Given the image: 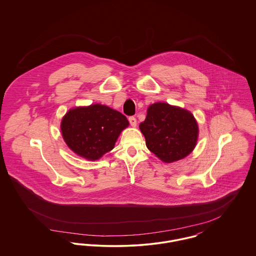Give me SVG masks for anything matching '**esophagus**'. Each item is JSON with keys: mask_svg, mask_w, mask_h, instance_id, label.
Segmentation results:
<instances>
[{"mask_svg": "<svg viewBox=\"0 0 256 256\" xmlns=\"http://www.w3.org/2000/svg\"><path fill=\"white\" fill-rule=\"evenodd\" d=\"M128 121H130V126H134V128L136 126L137 121H136V118H135V117H134V116L130 117V118H128Z\"/></svg>", "mask_w": 256, "mask_h": 256, "instance_id": "esophagus-1", "label": "esophagus"}]
</instances>
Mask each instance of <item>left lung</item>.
<instances>
[{"instance_id":"8db88e82","label":"left lung","mask_w":256,"mask_h":256,"mask_svg":"<svg viewBox=\"0 0 256 256\" xmlns=\"http://www.w3.org/2000/svg\"><path fill=\"white\" fill-rule=\"evenodd\" d=\"M139 128L145 136L146 148L165 163L186 158L198 142V126L194 115L167 102L150 104Z\"/></svg>"}]
</instances>
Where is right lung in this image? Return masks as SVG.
<instances>
[{"label": "right lung", "instance_id": "obj_1", "mask_svg": "<svg viewBox=\"0 0 256 256\" xmlns=\"http://www.w3.org/2000/svg\"><path fill=\"white\" fill-rule=\"evenodd\" d=\"M128 124L121 112L94 104L69 110L61 120L60 128L72 152L94 161L113 150L119 135Z\"/></svg>", "mask_w": 256, "mask_h": 256}]
</instances>
